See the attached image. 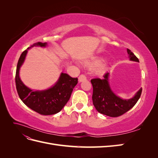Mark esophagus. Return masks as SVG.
I'll use <instances>...</instances> for the list:
<instances>
[{"mask_svg":"<svg viewBox=\"0 0 158 158\" xmlns=\"http://www.w3.org/2000/svg\"><path fill=\"white\" fill-rule=\"evenodd\" d=\"M86 80V76H85L84 74H81L79 77H78V81L79 82H82V81Z\"/></svg>","mask_w":158,"mask_h":158,"instance_id":"obj_1","label":"esophagus"}]
</instances>
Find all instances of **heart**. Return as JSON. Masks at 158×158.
<instances>
[{
  "label": "heart",
  "mask_w": 158,
  "mask_h": 158,
  "mask_svg": "<svg viewBox=\"0 0 158 158\" xmlns=\"http://www.w3.org/2000/svg\"><path fill=\"white\" fill-rule=\"evenodd\" d=\"M102 61V59L100 58V57H95V58L92 59V60H89L88 61L85 62V64L89 68H92L94 67V66H98L101 62ZM105 69V66L104 65H100L98 67V72H101Z\"/></svg>",
  "instance_id": "heart-1"
}]
</instances>
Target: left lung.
<instances>
[{
    "label": "left lung",
    "instance_id": "obj_1",
    "mask_svg": "<svg viewBox=\"0 0 158 158\" xmlns=\"http://www.w3.org/2000/svg\"><path fill=\"white\" fill-rule=\"evenodd\" d=\"M131 60L139 62L135 54L127 49ZM109 73L103 75V78L91 80L93 86L92 100L97 111L107 116L117 117L122 115L135 106L139 99L142 89L138 91L135 96L129 99H123L113 93L109 84Z\"/></svg>",
    "mask_w": 158,
    "mask_h": 158
}]
</instances>
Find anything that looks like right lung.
I'll use <instances>...</instances> for the list:
<instances>
[{
    "label": "right lung",
    "mask_w": 158,
    "mask_h": 158,
    "mask_svg": "<svg viewBox=\"0 0 158 158\" xmlns=\"http://www.w3.org/2000/svg\"><path fill=\"white\" fill-rule=\"evenodd\" d=\"M47 43L37 42L23 51L18 60L16 73V86L19 97L26 106L43 115H51L60 111L69 100L77 78L61 73L56 84L45 90L33 91L23 84L19 76V70L25 60L27 50L34 46L46 47Z\"/></svg>",
    "instance_id": "obj_1"
}]
</instances>
